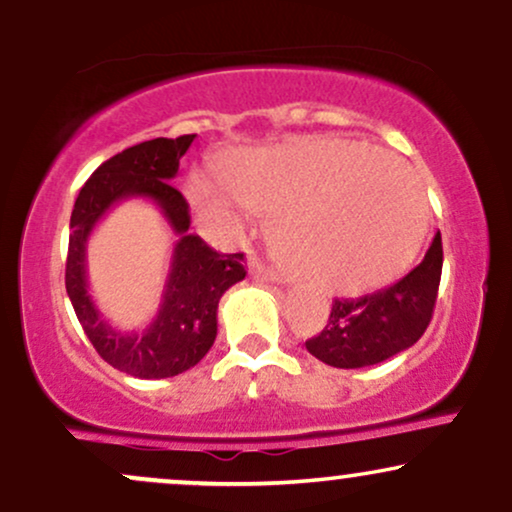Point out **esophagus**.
<instances>
[{
	"label": "esophagus",
	"instance_id": "esophagus-1",
	"mask_svg": "<svg viewBox=\"0 0 512 512\" xmlns=\"http://www.w3.org/2000/svg\"><path fill=\"white\" fill-rule=\"evenodd\" d=\"M248 269H250V274L255 276V279H260V281H281V276L276 274L274 269L264 267V264H262V262H257V260H250Z\"/></svg>",
	"mask_w": 512,
	"mask_h": 512
}]
</instances>
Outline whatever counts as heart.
Masks as SVG:
<instances>
[{"mask_svg": "<svg viewBox=\"0 0 512 512\" xmlns=\"http://www.w3.org/2000/svg\"><path fill=\"white\" fill-rule=\"evenodd\" d=\"M216 175L187 178L197 214L226 236L243 233L248 209L272 216V250L317 289L383 286L409 267L426 236L428 207L414 170L351 139L236 151L219 158Z\"/></svg>", "mask_w": 512, "mask_h": 512, "instance_id": "heart-1", "label": "heart"}]
</instances>
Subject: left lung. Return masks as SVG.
Here are the masks:
<instances>
[{
	"mask_svg": "<svg viewBox=\"0 0 512 512\" xmlns=\"http://www.w3.org/2000/svg\"><path fill=\"white\" fill-rule=\"evenodd\" d=\"M443 272L440 233L421 264L397 284L363 298L332 303L325 330L305 342V349L334 368H366L409 349L426 332L438 298Z\"/></svg>",
	"mask_w": 512,
	"mask_h": 512,
	"instance_id": "left-lung-1",
	"label": "left lung"
}]
</instances>
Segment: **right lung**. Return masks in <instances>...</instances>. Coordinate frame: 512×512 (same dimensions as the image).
I'll return each instance as SVG.
<instances>
[{
    "mask_svg": "<svg viewBox=\"0 0 512 512\" xmlns=\"http://www.w3.org/2000/svg\"><path fill=\"white\" fill-rule=\"evenodd\" d=\"M195 137H158L108 158L81 187L69 221L64 284L74 313L103 361L142 380L173 378L197 366L216 339L221 296L248 274L243 252L219 255L195 233H187L190 207L170 180L178 175L180 158ZM129 196L151 198L179 236L162 308L155 322L139 333L115 331L92 303L85 279L87 236L113 203Z\"/></svg>",
    "mask_w": 512,
    "mask_h": 512,
    "instance_id": "add662e5",
    "label": "right lung"
}]
</instances>
